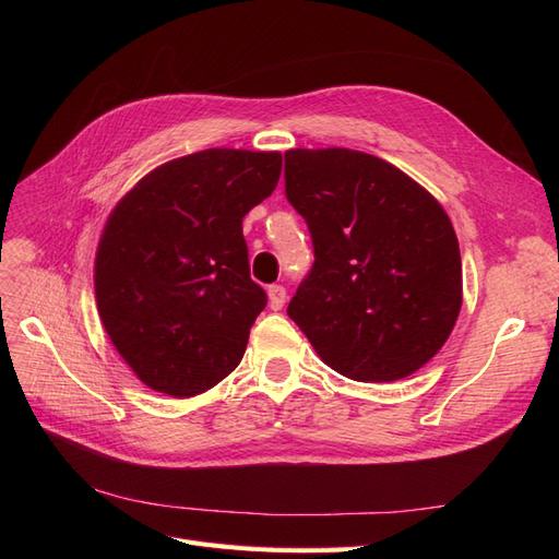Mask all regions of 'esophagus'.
<instances>
[{
  "label": "esophagus",
  "mask_w": 559,
  "mask_h": 559,
  "mask_svg": "<svg viewBox=\"0 0 559 559\" xmlns=\"http://www.w3.org/2000/svg\"><path fill=\"white\" fill-rule=\"evenodd\" d=\"M284 302H286V289H284V286L282 284L267 286V306H270V310H282Z\"/></svg>",
  "instance_id": "esophagus-1"
}]
</instances>
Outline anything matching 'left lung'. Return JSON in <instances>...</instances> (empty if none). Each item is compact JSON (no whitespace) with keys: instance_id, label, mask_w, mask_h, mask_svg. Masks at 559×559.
<instances>
[{"instance_id":"1","label":"left lung","mask_w":559,"mask_h":559,"mask_svg":"<svg viewBox=\"0 0 559 559\" xmlns=\"http://www.w3.org/2000/svg\"><path fill=\"white\" fill-rule=\"evenodd\" d=\"M284 160L286 198L314 245V265L286 312L341 376H413L462 310L450 216L425 186L364 151L289 148Z\"/></svg>"}]
</instances>
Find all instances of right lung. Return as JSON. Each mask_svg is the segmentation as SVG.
I'll use <instances>...</instances> for the list:
<instances>
[{"instance_id":"right-lung-1","label":"right lung","mask_w":559,"mask_h":559,"mask_svg":"<svg viewBox=\"0 0 559 559\" xmlns=\"http://www.w3.org/2000/svg\"><path fill=\"white\" fill-rule=\"evenodd\" d=\"M280 173V151L205 148L116 202L95 253L97 312L154 392L198 396L238 368L267 302L249 277L242 218Z\"/></svg>"}]
</instances>
